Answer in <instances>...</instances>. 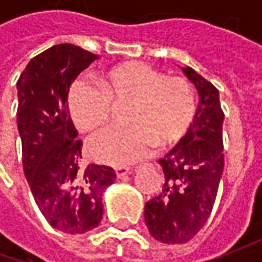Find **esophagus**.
Returning a JSON list of instances; mask_svg holds the SVG:
<instances>
[{
    "label": "esophagus",
    "instance_id": "obj_1",
    "mask_svg": "<svg viewBox=\"0 0 262 262\" xmlns=\"http://www.w3.org/2000/svg\"><path fill=\"white\" fill-rule=\"evenodd\" d=\"M129 170H131L129 167H126V166H118V167H116V169H115L116 176H118V178H125V176L128 175V173H129Z\"/></svg>",
    "mask_w": 262,
    "mask_h": 262
}]
</instances>
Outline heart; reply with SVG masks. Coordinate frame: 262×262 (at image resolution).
<instances>
[{
    "label": "heart",
    "mask_w": 262,
    "mask_h": 262,
    "mask_svg": "<svg viewBox=\"0 0 262 262\" xmlns=\"http://www.w3.org/2000/svg\"><path fill=\"white\" fill-rule=\"evenodd\" d=\"M100 90L76 83L70 96V114L80 129L95 134L109 125L114 109L125 107V129L109 131L92 140L93 159L111 165H128L144 157L151 147L178 143L191 128L196 95L182 77H167L141 62H128L99 78Z\"/></svg>",
    "instance_id": "heart-1"
}]
</instances>
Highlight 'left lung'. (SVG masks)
Here are the masks:
<instances>
[{"label":"left lung","mask_w":262,"mask_h":262,"mask_svg":"<svg viewBox=\"0 0 262 262\" xmlns=\"http://www.w3.org/2000/svg\"><path fill=\"white\" fill-rule=\"evenodd\" d=\"M196 87L200 105L186 136L159 160L160 194L147 201L144 220L150 235L163 244H185L207 223L223 175V119L219 90L192 68H182Z\"/></svg>","instance_id":"8db88e82"}]
</instances>
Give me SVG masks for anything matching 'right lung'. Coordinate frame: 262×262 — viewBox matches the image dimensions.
Masks as SVG:
<instances>
[{
    "label": "right lung",
    "mask_w": 262,
    "mask_h": 262,
    "mask_svg": "<svg viewBox=\"0 0 262 262\" xmlns=\"http://www.w3.org/2000/svg\"><path fill=\"white\" fill-rule=\"evenodd\" d=\"M97 55L61 43L36 55L17 81V126L23 170L46 222L76 235L99 226L102 194L116 179L105 165L81 166V147L68 109V92Z\"/></svg>",
    "instance_id": "add662e5"
}]
</instances>
